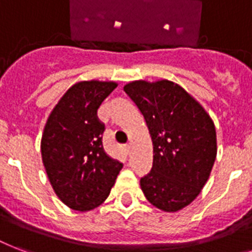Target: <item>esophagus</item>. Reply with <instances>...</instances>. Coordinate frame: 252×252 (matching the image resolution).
<instances>
[{
	"mask_svg": "<svg viewBox=\"0 0 252 252\" xmlns=\"http://www.w3.org/2000/svg\"><path fill=\"white\" fill-rule=\"evenodd\" d=\"M130 148H132V146H130V145H124V146H123V149H124V152H126V154H130Z\"/></svg>",
	"mask_w": 252,
	"mask_h": 252,
	"instance_id": "obj_1",
	"label": "esophagus"
}]
</instances>
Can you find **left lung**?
I'll return each mask as SVG.
<instances>
[{
    "instance_id": "1",
    "label": "left lung",
    "mask_w": 252,
    "mask_h": 252,
    "mask_svg": "<svg viewBox=\"0 0 252 252\" xmlns=\"http://www.w3.org/2000/svg\"><path fill=\"white\" fill-rule=\"evenodd\" d=\"M144 115L153 141V167L140 184L150 204L176 212L197 197L217 156L211 116L171 81H133L124 86Z\"/></svg>"
}]
</instances>
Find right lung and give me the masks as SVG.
<instances>
[{
    "label": "right lung",
    "instance_id": "add662e5",
    "mask_svg": "<svg viewBox=\"0 0 252 252\" xmlns=\"http://www.w3.org/2000/svg\"><path fill=\"white\" fill-rule=\"evenodd\" d=\"M115 82L73 85L49 115L41 137V158L59 199L74 211L99 207L108 197L123 163L104 152L99 106Z\"/></svg>",
    "mask_w": 252,
    "mask_h": 252
}]
</instances>
